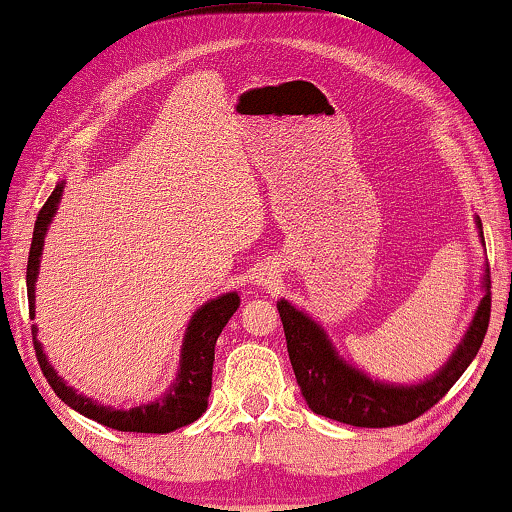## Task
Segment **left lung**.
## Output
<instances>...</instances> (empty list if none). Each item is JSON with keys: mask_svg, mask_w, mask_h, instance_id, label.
<instances>
[{"mask_svg": "<svg viewBox=\"0 0 512 512\" xmlns=\"http://www.w3.org/2000/svg\"><path fill=\"white\" fill-rule=\"evenodd\" d=\"M485 279V298L480 300L464 342L436 377L417 387H389L347 366L333 352L326 333L310 317H305L286 300H279L277 310L284 324L293 373L312 412L342 424L387 429V426L408 424L431 410L464 375L485 340L489 312H492V291H489L492 282H489V275Z\"/></svg>", "mask_w": 512, "mask_h": 512, "instance_id": "left-lung-1", "label": "left lung"}]
</instances>
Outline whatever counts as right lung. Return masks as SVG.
<instances>
[{
    "label": "right lung",
    "instance_id": "1",
    "mask_svg": "<svg viewBox=\"0 0 512 512\" xmlns=\"http://www.w3.org/2000/svg\"><path fill=\"white\" fill-rule=\"evenodd\" d=\"M60 195L62 184L55 186V191L48 195L44 207L39 209L37 223H34L30 258H27V303H30V319H34V282H37L41 247H44L48 223H51L55 209H58ZM237 305H240V296H237V293H226V296L202 305L200 310L193 314L191 326H188L186 331L184 349H181V370L177 382H174V387L170 389V394L158 398L156 403L139 405V408L132 410L104 408V405H95L93 401H88V398L76 394L74 389H69L67 384L60 380L58 373L51 368V363L46 361L44 349H41L37 340V328H32L34 352H37L39 368L41 373H44L46 382L51 384V389L69 405V408H74L88 419H95V422L116 431L170 433L195 422V419L207 410V398L209 391H212L214 345L216 338H219L223 331V326H226L228 319L235 314Z\"/></svg>",
    "mask_w": 512,
    "mask_h": 512
}]
</instances>
